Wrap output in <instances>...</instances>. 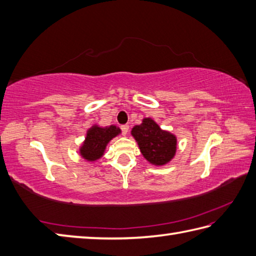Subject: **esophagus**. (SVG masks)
<instances>
[{
    "instance_id": "34e87169",
    "label": "esophagus",
    "mask_w": 256,
    "mask_h": 256,
    "mask_svg": "<svg viewBox=\"0 0 256 256\" xmlns=\"http://www.w3.org/2000/svg\"><path fill=\"white\" fill-rule=\"evenodd\" d=\"M128 124H124V125H122L121 126V130H122V133L124 134V135H126L128 134Z\"/></svg>"
}]
</instances>
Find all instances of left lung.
I'll return each instance as SVG.
<instances>
[{
    "label": "left lung",
    "mask_w": 256,
    "mask_h": 256,
    "mask_svg": "<svg viewBox=\"0 0 256 256\" xmlns=\"http://www.w3.org/2000/svg\"><path fill=\"white\" fill-rule=\"evenodd\" d=\"M132 135L143 156L152 164H166L176 152V138L161 130L152 118H144L141 125L134 126Z\"/></svg>",
    "instance_id": "8db88e82"
}]
</instances>
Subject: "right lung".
<instances>
[{
    "label": "right lung",
    "instance_id": "right-lung-1",
    "mask_svg": "<svg viewBox=\"0 0 256 256\" xmlns=\"http://www.w3.org/2000/svg\"><path fill=\"white\" fill-rule=\"evenodd\" d=\"M120 132H121V130L114 126V125L108 128H100L94 125L88 131L86 138H85L82 148L80 150L82 156L88 161H95V160L100 158L104 153L106 144L114 136H116Z\"/></svg>",
    "mask_w": 256,
    "mask_h": 256
}]
</instances>
